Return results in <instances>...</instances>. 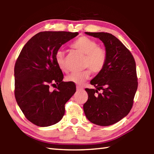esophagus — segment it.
Instances as JSON below:
<instances>
[{
	"label": "esophagus",
	"mask_w": 154,
	"mask_h": 154,
	"mask_svg": "<svg viewBox=\"0 0 154 154\" xmlns=\"http://www.w3.org/2000/svg\"><path fill=\"white\" fill-rule=\"evenodd\" d=\"M77 90H83V87L82 86V85H77Z\"/></svg>",
	"instance_id": "1"
}]
</instances>
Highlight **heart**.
I'll return each instance as SVG.
<instances>
[{"mask_svg":"<svg viewBox=\"0 0 154 154\" xmlns=\"http://www.w3.org/2000/svg\"><path fill=\"white\" fill-rule=\"evenodd\" d=\"M71 48L85 55L83 66L90 68L81 72H74L66 77L67 82L80 84L88 79L92 71L93 73H99L105 67L107 54L105 49L98 47V43L94 40L87 36H80L71 45ZM56 64L62 71L66 72L67 69L64 63V53L58 51L55 55Z\"/></svg>","mask_w":154,"mask_h":154,"instance_id":"obj_1","label":"heart"}]
</instances>
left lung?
Returning a JSON list of instances; mask_svg holds the SVG:
<instances>
[{
    "label": "left lung",
    "mask_w": 154,
    "mask_h": 154,
    "mask_svg": "<svg viewBox=\"0 0 154 154\" xmlns=\"http://www.w3.org/2000/svg\"><path fill=\"white\" fill-rule=\"evenodd\" d=\"M103 41L107 54L103 70L91 80L83 111L88 120L102 126L120 121L131 110L138 82L132 54L118 38L107 32H85ZM98 91H101L100 93Z\"/></svg>",
    "instance_id": "obj_1"
}]
</instances>
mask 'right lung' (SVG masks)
Segmentation results:
<instances>
[{"label": "right lung", "instance_id": "add662e5", "mask_svg": "<svg viewBox=\"0 0 154 154\" xmlns=\"http://www.w3.org/2000/svg\"><path fill=\"white\" fill-rule=\"evenodd\" d=\"M78 32L45 31L32 36L22 48L14 68L15 97L26 118L41 127L58 123L65 113L64 105L76 92L73 83L62 81L56 64L60 48ZM57 85L56 89L49 90Z\"/></svg>", "mask_w": 154, "mask_h": 154}]
</instances>
